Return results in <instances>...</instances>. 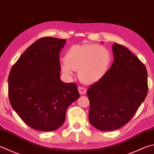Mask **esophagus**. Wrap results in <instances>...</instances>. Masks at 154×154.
<instances>
[{
	"mask_svg": "<svg viewBox=\"0 0 154 154\" xmlns=\"http://www.w3.org/2000/svg\"><path fill=\"white\" fill-rule=\"evenodd\" d=\"M78 90H79V92L81 95L85 94L86 91H87L86 88H83V87H79V88H78Z\"/></svg>",
	"mask_w": 154,
	"mask_h": 154,
	"instance_id": "1",
	"label": "esophagus"
}]
</instances>
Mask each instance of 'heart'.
<instances>
[{
	"instance_id": "1",
	"label": "heart",
	"mask_w": 154,
	"mask_h": 154,
	"mask_svg": "<svg viewBox=\"0 0 154 154\" xmlns=\"http://www.w3.org/2000/svg\"><path fill=\"white\" fill-rule=\"evenodd\" d=\"M111 53L107 48L96 44L74 45L66 52L65 62L60 69L67 76L79 70L80 80L85 84H92L104 77L110 67Z\"/></svg>"
}]
</instances>
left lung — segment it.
I'll return each instance as SVG.
<instances>
[{
    "label": "left lung",
    "mask_w": 154,
    "mask_h": 154,
    "mask_svg": "<svg viewBox=\"0 0 154 154\" xmlns=\"http://www.w3.org/2000/svg\"><path fill=\"white\" fill-rule=\"evenodd\" d=\"M114 62L106 74L87 91L89 120L102 131L123 127L146 97L147 72L140 60L126 47L114 43Z\"/></svg>",
    "instance_id": "8db88e82"
}]
</instances>
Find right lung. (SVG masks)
I'll return each mask as SVG.
<instances>
[{"instance_id": "1", "label": "right lung", "mask_w": 154, "mask_h": 154, "mask_svg": "<svg viewBox=\"0 0 154 154\" xmlns=\"http://www.w3.org/2000/svg\"><path fill=\"white\" fill-rule=\"evenodd\" d=\"M66 40L46 37L26 49L8 78L11 105L30 127L52 131L62 126L69 106L79 99L77 86L60 80L59 52Z\"/></svg>"}]
</instances>
